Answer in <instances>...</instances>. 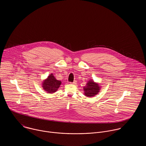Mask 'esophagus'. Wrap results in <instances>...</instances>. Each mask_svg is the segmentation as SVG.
Here are the masks:
<instances>
[{"label":"esophagus","mask_w":146,"mask_h":146,"mask_svg":"<svg viewBox=\"0 0 146 146\" xmlns=\"http://www.w3.org/2000/svg\"><path fill=\"white\" fill-rule=\"evenodd\" d=\"M70 84H73V85H76V81H74L73 83H70Z\"/></svg>","instance_id":"34e87169"}]
</instances>
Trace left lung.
Instances as JSON below:
<instances>
[{
	"instance_id": "left-lung-1",
	"label": "left lung",
	"mask_w": 146,
	"mask_h": 146,
	"mask_svg": "<svg viewBox=\"0 0 146 146\" xmlns=\"http://www.w3.org/2000/svg\"><path fill=\"white\" fill-rule=\"evenodd\" d=\"M84 95L86 97H94L97 95L101 90L100 84L96 83L93 79H90L83 88Z\"/></svg>"
}]
</instances>
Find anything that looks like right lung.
<instances>
[{
	"label": "right lung",
	"instance_id": "obj_1",
	"mask_svg": "<svg viewBox=\"0 0 146 146\" xmlns=\"http://www.w3.org/2000/svg\"><path fill=\"white\" fill-rule=\"evenodd\" d=\"M61 84V82L58 80L51 73L48 78L43 80L42 86V89L49 94H52L57 91Z\"/></svg>",
	"mask_w": 146,
	"mask_h": 146
}]
</instances>
